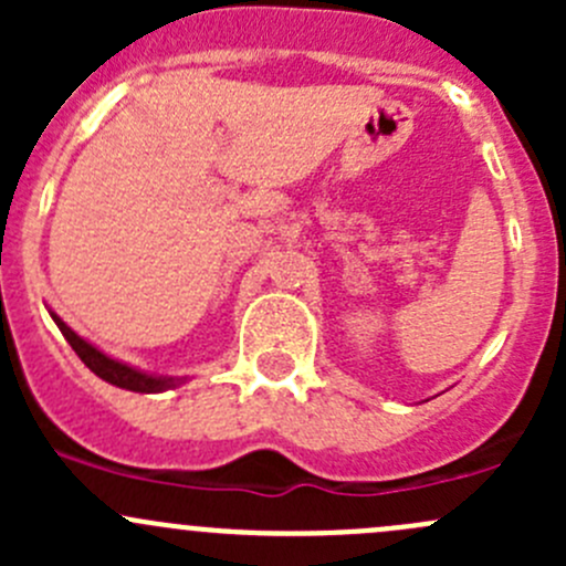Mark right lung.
<instances>
[{
    "label": "right lung",
    "mask_w": 566,
    "mask_h": 566,
    "mask_svg": "<svg viewBox=\"0 0 566 566\" xmlns=\"http://www.w3.org/2000/svg\"><path fill=\"white\" fill-rule=\"evenodd\" d=\"M51 317H54L56 328L62 331V336L67 339V345L76 350V356L82 358L84 364H87L90 369H93L95 375H98L101 380H106V384L117 386V389H128V391H139V394H156V391H167V389H175V386H180L186 378H164V375H147V373H139V369L128 367V364L117 361V358H108L106 353H101L98 347L90 345L87 339H82V336L76 334V331L71 328V325L62 323L60 317L51 312Z\"/></svg>",
    "instance_id": "obj_1"
}]
</instances>
